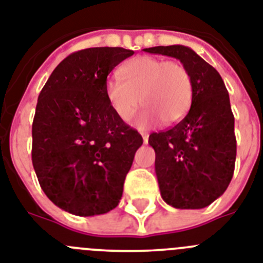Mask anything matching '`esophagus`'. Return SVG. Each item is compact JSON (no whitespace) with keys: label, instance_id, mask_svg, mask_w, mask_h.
<instances>
[{"label":"esophagus","instance_id":"esophagus-1","mask_svg":"<svg viewBox=\"0 0 263 263\" xmlns=\"http://www.w3.org/2000/svg\"><path fill=\"white\" fill-rule=\"evenodd\" d=\"M141 136H143V141H144L145 144H147V143H148V136H149V135H148L147 132H141Z\"/></svg>","mask_w":263,"mask_h":263}]
</instances>
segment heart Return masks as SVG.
I'll list each match as a JSON object with an SVG mask.
<instances>
[{
    "label": "heart",
    "instance_id": "heart-1",
    "mask_svg": "<svg viewBox=\"0 0 263 263\" xmlns=\"http://www.w3.org/2000/svg\"><path fill=\"white\" fill-rule=\"evenodd\" d=\"M120 79L106 83V97L116 115L127 122L139 104L145 107L136 119L138 127L161 120L171 125L180 122L191 108L193 82L188 68L179 61L138 57L120 68Z\"/></svg>",
    "mask_w": 263,
    "mask_h": 263
}]
</instances>
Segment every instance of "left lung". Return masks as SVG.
I'll return each instance as SVG.
<instances>
[{"label": "left lung", "mask_w": 263, "mask_h": 263, "mask_svg": "<svg viewBox=\"0 0 263 263\" xmlns=\"http://www.w3.org/2000/svg\"><path fill=\"white\" fill-rule=\"evenodd\" d=\"M173 57L193 82L188 114L165 131L149 135L161 197L177 209H201L227 191L234 173V116L222 78L195 51L181 45L144 49Z\"/></svg>", "instance_id": "8db88e82"}]
</instances>
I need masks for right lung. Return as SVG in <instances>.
<instances>
[{"label":"right lung","instance_id":"right-lung-1","mask_svg":"<svg viewBox=\"0 0 263 263\" xmlns=\"http://www.w3.org/2000/svg\"><path fill=\"white\" fill-rule=\"evenodd\" d=\"M134 55L123 47H91L66 57L38 97L31 160L45 195L75 216L118 206L143 138L106 97L107 77Z\"/></svg>","mask_w":263,"mask_h":263}]
</instances>
